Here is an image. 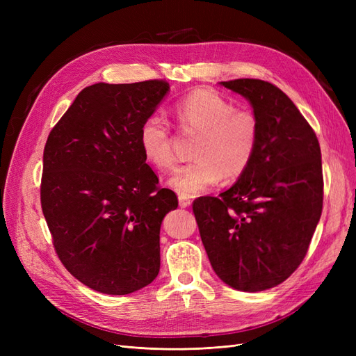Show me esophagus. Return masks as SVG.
Here are the masks:
<instances>
[{
	"mask_svg": "<svg viewBox=\"0 0 356 356\" xmlns=\"http://www.w3.org/2000/svg\"><path fill=\"white\" fill-rule=\"evenodd\" d=\"M178 202H179V207H181V208H188L190 204H191V200L187 199V197H184V196H179V197H178Z\"/></svg>",
	"mask_w": 356,
	"mask_h": 356,
	"instance_id": "1",
	"label": "esophagus"
}]
</instances>
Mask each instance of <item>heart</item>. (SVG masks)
Listing matches in <instances>:
<instances>
[{"mask_svg":"<svg viewBox=\"0 0 356 356\" xmlns=\"http://www.w3.org/2000/svg\"><path fill=\"white\" fill-rule=\"evenodd\" d=\"M174 115L182 129L200 132L193 156L195 161L179 166L168 178V186L184 197H195L215 187L225 177H241L254 159L258 134L257 117L248 110H236L220 93L197 89L179 99ZM144 159L159 170L175 163L170 131L163 117L148 115L138 132Z\"/></svg>","mask_w":356,"mask_h":356,"instance_id":"obj_1","label":"heart"}]
</instances>
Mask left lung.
<instances>
[{"mask_svg":"<svg viewBox=\"0 0 356 356\" xmlns=\"http://www.w3.org/2000/svg\"><path fill=\"white\" fill-rule=\"evenodd\" d=\"M251 104L260 134L251 165L218 197L193 203L213 272L238 291L282 284L303 261L322 212L321 148L314 129L276 86L221 81Z\"/></svg>","mask_w":356,"mask_h":356,"instance_id":"obj_1","label":"left lung"}]
</instances>
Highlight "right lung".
<instances>
[{
	"instance_id": "right-lung-1",
	"label": "right lung",
	"mask_w": 356,
	"mask_h": 356,
	"mask_svg": "<svg viewBox=\"0 0 356 356\" xmlns=\"http://www.w3.org/2000/svg\"><path fill=\"white\" fill-rule=\"evenodd\" d=\"M169 83H96L51 129L42 156L41 208L67 270L98 293L124 296L160 270V225L177 195L159 179L138 132Z\"/></svg>"
}]
</instances>
